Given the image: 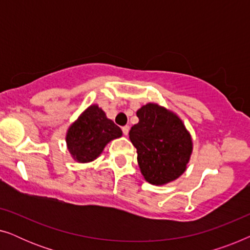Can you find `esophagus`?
<instances>
[{"instance_id": "34e87169", "label": "esophagus", "mask_w": 250, "mask_h": 250, "mask_svg": "<svg viewBox=\"0 0 250 250\" xmlns=\"http://www.w3.org/2000/svg\"><path fill=\"white\" fill-rule=\"evenodd\" d=\"M122 129H123V133H124V135H127L128 134V131H129V126L128 125L123 126Z\"/></svg>"}]
</instances>
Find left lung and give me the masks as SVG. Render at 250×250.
I'll use <instances>...</instances> for the list:
<instances>
[{
    "instance_id": "1",
    "label": "left lung",
    "mask_w": 250,
    "mask_h": 250,
    "mask_svg": "<svg viewBox=\"0 0 250 250\" xmlns=\"http://www.w3.org/2000/svg\"><path fill=\"white\" fill-rule=\"evenodd\" d=\"M139 123L129 129L142 175L155 186L182 175L192 151V141L181 119L173 112L148 104L136 112Z\"/></svg>"
}]
</instances>
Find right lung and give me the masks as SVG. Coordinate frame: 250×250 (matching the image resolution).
I'll return each mask as SVG.
<instances>
[{"label":"right lung","instance_id":"right-lung-1","mask_svg":"<svg viewBox=\"0 0 250 250\" xmlns=\"http://www.w3.org/2000/svg\"><path fill=\"white\" fill-rule=\"evenodd\" d=\"M122 136V129L105 117L98 105H91L70 126L67 133L68 149L77 162L94 160L111 140Z\"/></svg>","mask_w":250,"mask_h":250}]
</instances>
